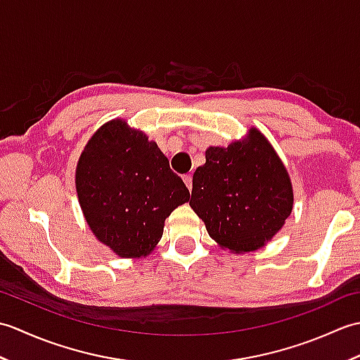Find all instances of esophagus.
Instances as JSON below:
<instances>
[{"mask_svg": "<svg viewBox=\"0 0 360 360\" xmlns=\"http://www.w3.org/2000/svg\"><path fill=\"white\" fill-rule=\"evenodd\" d=\"M182 179H184L187 188L192 190V187H193V176L192 174H184V176H182Z\"/></svg>", "mask_w": 360, "mask_h": 360, "instance_id": "obj_1", "label": "esophagus"}]
</instances>
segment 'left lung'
<instances>
[{"mask_svg": "<svg viewBox=\"0 0 360 360\" xmlns=\"http://www.w3.org/2000/svg\"><path fill=\"white\" fill-rule=\"evenodd\" d=\"M292 202L286 168L255 128L246 141L210 147L193 174L190 207L212 238L236 254L264 246L285 224Z\"/></svg>", "mask_w": 360, "mask_h": 360, "instance_id": "obj_1", "label": "left lung"}]
</instances>
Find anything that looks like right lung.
<instances>
[{"label": "right lung", "instance_id": "1", "mask_svg": "<svg viewBox=\"0 0 360 360\" xmlns=\"http://www.w3.org/2000/svg\"><path fill=\"white\" fill-rule=\"evenodd\" d=\"M75 187L91 231L124 258L150 254L162 238L165 218L190 198L156 142L122 120L91 137Z\"/></svg>", "mask_w": 360, "mask_h": 360}]
</instances>
